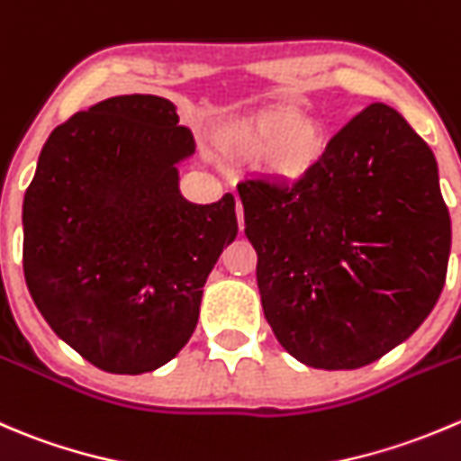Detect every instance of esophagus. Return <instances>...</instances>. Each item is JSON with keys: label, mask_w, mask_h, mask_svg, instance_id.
I'll use <instances>...</instances> for the list:
<instances>
[{"label": "esophagus", "mask_w": 461, "mask_h": 461, "mask_svg": "<svg viewBox=\"0 0 461 461\" xmlns=\"http://www.w3.org/2000/svg\"><path fill=\"white\" fill-rule=\"evenodd\" d=\"M236 218H239V227H240V230H243V227H245V218H243V204H240L239 200H236Z\"/></svg>", "instance_id": "34e87169"}]
</instances>
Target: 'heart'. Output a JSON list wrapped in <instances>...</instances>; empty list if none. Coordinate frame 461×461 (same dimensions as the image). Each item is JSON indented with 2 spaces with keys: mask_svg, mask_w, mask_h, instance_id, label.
<instances>
[{
  "mask_svg": "<svg viewBox=\"0 0 461 461\" xmlns=\"http://www.w3.org/2000/svg\"><path fill=\"white\" fill-rule=\"evenodd\" d=\"M230 146L258 153V164L275 180L293 182L306 176L326 150V131L317 119L294 110H263L236 123Z\"/></svg>",
  "mask_w": 461,
  "mask_h": 461,
  "instance_id": "heart-1",
  "label": "heart"
}]
</instances>
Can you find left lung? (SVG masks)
I'll return each instance as SVG.
<instances>
[{"label":"left lung","mask_w":461,"mask_h":461,"mask_svg":"<svg viewBox=\"0 0 461 461\" xmlns=\"http://www.w3.org/2000/svg\"><path fill=\"white\" fill-rule=\"evenodd\" d=\"M239 195L263 312L299 363L365 367L435 308L450 216L435 155L394 107H365L297 182L257 177Z\"/></svg>","instance_id":"obj_1"}]
</instances>
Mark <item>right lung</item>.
I'll use <instances>...</instances> for the list:
<instances>
[{
	"mask_svg": "<svg viewBox=\"0 0 461 461\" xmlns=\"http://www.w3.org/2000/svg\"><path fill=\"white\" fill-rule=\"evenodd\" d=\"M168 98L123 94L49 135L22 207L24 279L53 333L94 367L144 374L176 358L203 288L239 234L234 195L194 204L195 153Z\"/></svg>",
	"mask_w": 461,
	"mask_h": 461,
	"instance_id": "right-lung-1",
	"label": "right lung"
}]
</instances>
